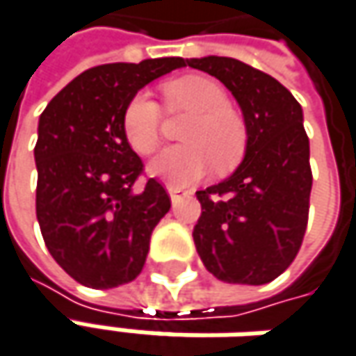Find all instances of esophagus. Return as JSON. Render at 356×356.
I'll list each match as a JSON object with an SVG mask.
<instances>
[{
  "label": "esophagus",
  "instance_id": "obj_1",
  "mask_svg": "<svg viewBox=\"0 0 356 356\" xmlns=\"http://www.w3.org/2000/svg\"><path fill=\"white\" fill-rule=\"evenodd\" d=\"M167 191H169V197H171V202H173V204L181 201L183 197L191 195V191L183 189V187H167Z\"/></svg>",
  "mask_w": 356,
  "mask_h": 356
}]
</instances>
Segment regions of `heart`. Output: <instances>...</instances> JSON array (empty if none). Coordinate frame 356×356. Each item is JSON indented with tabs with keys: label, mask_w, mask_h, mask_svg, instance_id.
Masks as SVG:
<instances>
[{
	"label": "heart",
	"mask_w": 356,
	"mask_h": 356,
	"mask_svg": "<svg viewBox=\"0 0 356 356\" xmlns=\"http://www.w3.org/2000/svg\"><path fill=\"white\" fill-rule=\"evenodd\" d=\"M169 112L193 114L181 131L185 143L167 147L152 161V173L169 187H187L202 179L211 167L227 173L246 154L248 128L232 108L225 88L209 76L185 74L161 86ZM129 145L141 155L154 154L161 141V110L149 94H136L124 112Z\"/></svg>",
	"instance_id": "b5f03b06"
}]
</instances>
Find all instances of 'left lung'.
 I'll return each mask as SVG.
<instances>
[{
  "label": "left lung",
  "mask_w": 356,
  "mask_h": 356,
  "mask_svg": "<svg viewBox=\"0 0 356 356\" xmlns=\"http://www.w3.org/2000/svg\"><path fill=\"white\" fill-rule=\"evenodd\" d=\"M187 65L227 86L248 128L238 169L197 191L195 246L218 280L262 286L293 262L307 227L313 177L301 106L274 76L236 58L202 56Z\"/></svg>",
  "instance_id": "left-lung-1"
}]
</instances>
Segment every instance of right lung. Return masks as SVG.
<instances>
[{"instance_id": "right-lung-1", "label": "right lung", "mask_w": 356, "mask_h": 356, "mask_svg": "<svg viewBox=\"0 0 356 356\" xmlns=\"http://www.w3.org/2000/svg\"><path fill=\"white\" fill-rule=\"evenodd\" d=\"M185 58H147L88 68L39 118L35 145L37 220L56 264L82 286L118 288L140 276L155 225L171 209L147 179L124 131L129 100Z\"/></svg>"}]
</instances>
